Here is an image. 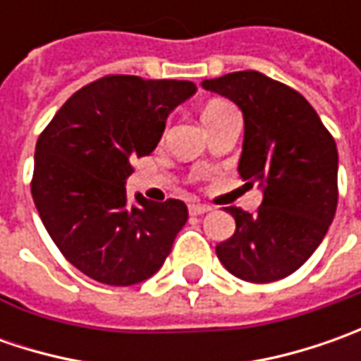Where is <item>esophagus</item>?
I'll return each instance as SVG.
<instances>
[{
  "label": "esophagus",
  "instance_id": "1",
  "mask_svg": "<svg viewBox=\"0 0 361 361\" xmlns=\"http://www.w3.org/2000/svg\"><path fill=\"white\" fill-rule=\"evenodd\" d=\"M211 209L207 207V204H188V213L192 216H199L204 215V213H209Z\"/></svg>",
  "mask_w": 361,
  "mask_h": 361
}]
</instances>
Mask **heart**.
I'll return each instance as SVG.
<instances>
[{
	"mask_svg": "<svg viewBox=\"0 0 361 361\" xmlns=\"http://www.w3.org/2000/svg\"><path fill=\"white\" fill-rule=\"evenodd\" d=\"M227 110H231L229 104H225L221 100H213V102H209V104L202 108V122H209V120L216 118V116L225 114Z\"/></svg>",
	"mask_w": 361,
	"mask_h": 361,
	"instance_id": "heart-1",
	"label": "heart"
}]
</instances>
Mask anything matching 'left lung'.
<instances>
[{"label":"left lung","mask_w":361,"mask_h":361,"mask_svg":"<svg viewBox=\"0 0 361 361\" xmlns=\"http://www.w3.org/2000/svg\"><path fill=\"white\" fill-rule=\"evenodd\" d=\"M241 108L245 138L239 174L259 183L257 213L229 207L235 233L216 257L235 277L271 283L298 271L324 241L338 207V148L298 90L255 70L204 80Z\"/></svg>","instance_id":"left-lung-1"}]
</instances>
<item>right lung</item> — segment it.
Returning <instances> with one entry per match:
<instances>
[{
  "mask_svg": "<svg viewBox=\"0 0 361 361\" xmlns=\"http://www.w3.org/2000/svg\"><path fill=\"white\" fill-rule=\"evenodd\" d=\"M195 90L188 80L104 76L74 92L39 134L35 209L62 255L94 281H145L185 227V202L136 195L130 207L124 185L132 160L157 148L166 116Z\"/></svg>",
  "mask_w": 361,
  "mask_h": 361,
  "instance_id": "right-lung-1",
  "label": "right lung"
}]
</instances>
